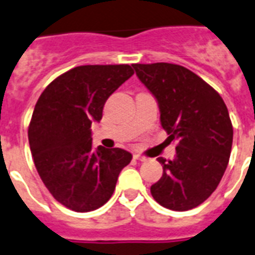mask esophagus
<instances>
[{"label":"esophagus","instance_id":"1","mask_svg":"<svg viewBox=\"0 0 255 255\" xmlns=\"http://www.w3.org/2000/svg\"><path fill=\"white\" fill-rule=\"evenodd\" d=\"M133 158H134V160H137V161H145L146 160L145 156H141V154H137V153H134Z\"/></svg>","mask_w":255,"mask_h":255}]
</instances>
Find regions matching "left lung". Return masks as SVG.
Returning <instances> with one entry per match:
<instances>
[{"mask_svg":"<svg viewBox=\"0 0 255 255\" xmlns=\"http://www.w3.org/2000/svg\"><path fill=\"white\" fill-rule=\"evenodd\" d=\"M132 67L156 97L162 128L178 141L174 160L157 158L163 173L150 194L165 208L192 210L210 198L228 166L233 141L228 109L211 85L182 65Z\"/></svg>","mask_w":255,"mask_h":255,"instance_id":"1","label":"left lung"}]
</instances>
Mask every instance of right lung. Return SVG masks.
Wrapping results in <instances>:
<instances>
[{"label":"right lung","instance_id":"1","mask_svg":"<svg viewBox=\"0 0 255 255\" xmlns=\"http://www.w3.org/2000/svg\"><path fill=\"white\" fill-rule=\"evenodd\" d=\"M128 64L81 65L51 82L35 105L28 142L41 181L76 212L109 202L132 154L121 148L93 149L92 123L102 119L107 98L133 74Z\"/></svg>","mask_w":255,"mask_h":255}]
</instances>
